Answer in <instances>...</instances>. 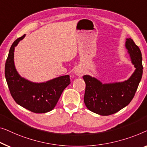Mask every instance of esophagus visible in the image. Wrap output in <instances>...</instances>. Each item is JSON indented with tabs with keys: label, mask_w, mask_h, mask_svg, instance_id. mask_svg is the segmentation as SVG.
I'll return each instance as SVG.
<instances>
[{
	"label": "esophagus",
	"mask_w": 147,
	"mask_h": 147,
	"mask_svg": "<svg viewBox=\"0 0 147 147\" xmlns=\"http://www.w3.org/2000/svg\"><path fill=\"white\" fill-rule=\"evenodd\" d=\"M74 74H75L76 75H77L78 76H79V77H81V76L84 74V71L83 69H80L79 67H77L75 70H74Z\"/></svg>",
	"instance_id": "obj_1"
}]
</instances>
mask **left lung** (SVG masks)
<instances>
[{"instance_id":"8db88e82","label":"left lung","mask_w":147,"mask_h":147,"mask_svg":"<svg viewBox=\"0 0 147 147\" xmlns=\"http://www.w3.org/2000/svg\"><path fill=\"white\" fill-rule=\"evenodd\" d=\"M125 47L135 68L129 79L103 84L90 75L82 76L86 84L84 104L96 114L108 116L117 113L127 106L135 96L142 75V54L131 38H126Z\"/></svg>"}]
</instances>
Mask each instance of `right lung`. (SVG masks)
Returning a JSON list of instances; mask_svg holds the SVG:
<instances>
[{"label":"right lung","mask_w":147,"mask_h":147,"mask_svg":"<svg viewBox=\"0 0 147 147\" xmlns=\"http://www.w3.org/2000/svg\"><path fill=\"white\" fill-rule=\"evenodd\" d=\"M25 34L12 43L5 63V77L11 96L20 106L35 113L52 111L62 92L71 83L69 75L61 76L43 82H33L22 77L16 71L14 61V47Z\"/></svg>","instance_id":"add662e5"}]
</instances>
